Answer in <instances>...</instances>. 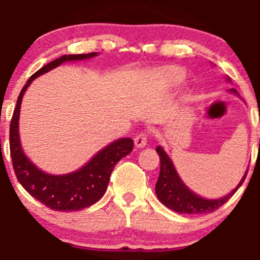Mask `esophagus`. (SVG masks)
Instances as JSON below:
<instances>
[{
    "label": "esophagus",
    "mask_w": 260,
    "mask_h": 260,
    "mask_svg": "<svg viewBox=\"0 0 260 260\" xmlns=\"http://www.w3.org/2000/svg\"><path fill=\"white\" fill-rule=\"evenodd\" d=\"M148 142V133L147 132H140L134 138V145L137 148H144Z\"/></svg>",
    "instance_id": "34e87169"
}]
</instances>
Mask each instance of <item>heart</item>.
Here are the masks:
<instances>
[{
    "instance_id": "obj_1",
    "label": "heart",
    "mask_w": 260,
    "mask_h": 260,
    "mask_svg": "<svg viewBox=\"0 0 260 260\" xmlns=\"http://www.w3.org/2000/svg\"><path fill=\"white\" fill-rule=\"evenodd\" d=\"M166 76L172 82H180L182 79V72L177 68H170L168 72H166Z\"/></svg>"
}]
</instances>
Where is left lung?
<instances>
[{
	"mask_svg": "<svg viewBox=\"0 0 260 260\" xmlns=\"http://www.w3.org/2000/svg\"><path fill=\"white\" fill-rule=\"evenodd\" d=\"M231 91L238 94L235 89H231ZM156 153L160 156V175L157 178L156 186H155V192H156L159 201L165 207L180 214H209L215 211L216 209L225 204L235 194L236 190L242 186L243 181L246 180L247 172H248L246 171L238 186L230 194L220 199H205L193 193L181 181L180 176L176 172L174 164L162 148L157 147Z\"/></svg>",
	"mask_w": 260,
	"mask_h": 260,
	"instance_id": "1",
	"label": "left lung"
}]
</instances>
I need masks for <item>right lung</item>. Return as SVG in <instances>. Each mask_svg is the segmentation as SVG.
I'll use <instances>...</instances> for the list:
<instances>
[{"instance_id": "add662e5", "label": "right lung", "mask_w": 260, "mask_h": 260, "mask_svg": "<svg viewBox=\"0 0 260 260\" xmlns=\"http://www.w3.org/2000/svg\"><path fill=\"white\" fill-rule=\"evenodd\" d=\"M96 52L82 53V55H63L41 67L28 79L18 96L16 109L12 116L10 127V150L14 174L23 188L35 199L43 203L47 208L57 211H73L90 207L105 194L110 176L116 164L122 157L132 153L133 140L121 138L111 143L100 150L86 165L77 171L67 175L45 174L31 162L20 147L19 121L20 104L23 95L30 83L37 77L49 72L57 66L67 61L91 58Z\"/></svg>"}]
</instances>
